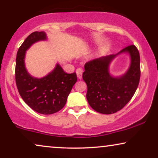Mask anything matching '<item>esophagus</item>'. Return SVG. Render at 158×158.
I'll return each mask as SVG.
<instances>
[{"mask_svg":"<svg viewBox=\"0 0 158 158\" xmlns=\"http://www.w3.org/2000/svg\"><path fill=\"white\" fill-rule=\"evenodd\" d=\"M83 69L82 68H77L76 70V73H77V76L78 77V79H81L82 78V74H83Z\"/></svg>","mask_w":158,"mask_h":158,"instance_id":"1","label":"esophagus"}]
</instances>
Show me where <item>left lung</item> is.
I'll use <instances>...</instances> for the list:
<instances>
[{"mask_svg":"<svg viewBox=\"0 0 158 158\" xmlns=\"http://www.w3.org/2000/svg\"><path fill=\"white\" fill-rule=\"evenodd\" d=\"M122 52H128L131 57V64L122 77H112L108 72L112 60ZM83 78L87 84L88 102L98 113L111 114L125 106L137 90L140 79V57L135 45H129L116 55L90 60L85 64Z\"/></svg>","mask_w":158,"mask_h":158,"instance_id":"left-lung-1","label":"left lung"}]
</instances>
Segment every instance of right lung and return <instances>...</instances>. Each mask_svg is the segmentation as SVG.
<instances>
[{
  "mask_svg": "<svg viewBox=\"0 0 158 158\" xmlns=\"http://www.w3.org/2000/svg\"><path fill=\"white\" fill-rule=\"evenodd\" d=\"M44 31H34L19 47L16 59V83L24 102L34 111L42 114H52L65 105L68 95L77 81L76 73H66L59 64L52 72L42 78H36L26 70V51L38 41L45 40Z\"/></svg>",
  "mask_w": 158,
  "mask_h": 158,
  "instance_id": "add662e5",
  "label": "right lung"
}]
</instances>
